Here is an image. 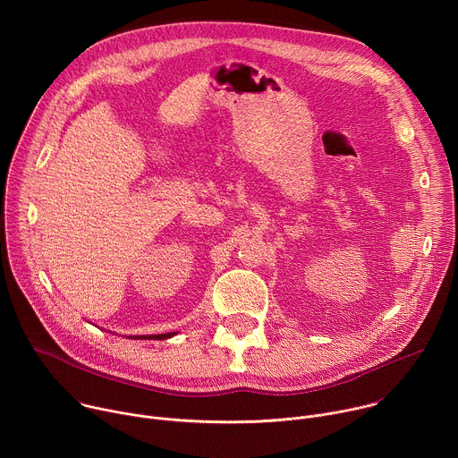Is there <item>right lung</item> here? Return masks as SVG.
<instances>
[{
	"instance_id": "1",
	"label": "right lung",
	"mask_w": 458,
	"mask_h": 458,
	"mask_svg": "<svg viewBox=\"0 0 458 458\" xmlns=\"http://www.w3.org/2000/svg\"><path fill=\"white\" fill-rule=\"evenodd\" d=\"M172 335H175V332L174 334H161V335H138V337H132V339H154V341H163V339H170Z\"/></svg>"
}]
</instances>
